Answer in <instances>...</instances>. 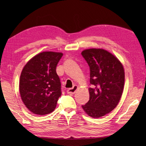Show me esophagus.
<instances>
[{"mask_svg":"<svg viewBox=\"0 0 146 146\" xmlns=\"http://www.w3.org/2000/svg\"><path fill=\"white\" fill-rule=\"evenodd\" d=\"M78 89V86L77 85H74L72 88H69L67 90L68 94H75V92H76V91Z\"/></svg>","mask_w":146,"mask_h":146,"instance_id":"obj_1","label":"esophagus"}]
</instances>
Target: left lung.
<instances>
[{"mask_svg": "<svg viewBox=\"0 0 146 146\" xmlns=\"http://www.w3.org/2000/svg\"><path fill=\"white\" fill-rule=\"evenodd\" d=\"M90 68V100L82 107L88 116L100 117L111 112L122 96L125 82L122 64L117 57L103 48L82 52Z\"/></svg>", "mask_w": 146, "mask_h": 146, "instance_id": "8db88e82", "label": "left lung"}]
</instances>
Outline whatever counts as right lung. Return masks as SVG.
Segmentation results:
<instances>
[{
    "mask_svg": "<svg viewBox=\"0 0 146 146\" xmlns=\"http://www.w3.org/2000/svg\"><path fill=\"white\" fill-rule=\"evenodd\" d=\"M63 53L42 52L34 56L22 70L19 92L23 103L33 114L45 115L54 111L61 94L56 67Z\"/></svg>",
    "mask_w": 146,
    "mask_h": 146,
    "instance_id": "obj_1",
    "label": "right lung"
}]
</instances>
